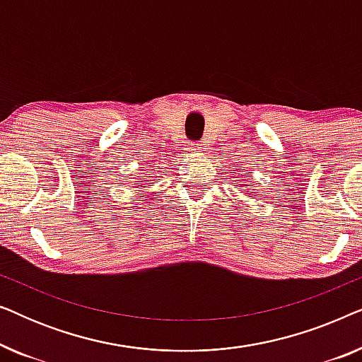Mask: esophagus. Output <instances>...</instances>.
<instances>
[{
  "instance_id": "1",
  "label": "esophagus",
  "mask_w": 362,
  "mask_h": 362,
  "mask_svg": "<svg viewBox=\"0 0 362 362\" xmlns=\"http://www.w3.org/2000/svg\"><path fill=\"white\" fill-rule=\"evenodd\" d=\"M201 150H202L201 143H191V145L187 146V151H191V153H197V151H201Z\"/></svg>"
}]
</instances>
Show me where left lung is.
Listing matches in <instances>:
<instances>
[{"instance_id":"8db88e82","label":"left lung","mask_w":362,"mask_h":362,"mask_svg":"<svg viewBox=\"0 0 362 362\" xmlns=\"http://www.w3.org/2000/svg\"><path fill=\"white\" fill-rule=\"evenodd\" d=\"M249 192H250V191H249Z\"/></svg>"}]
</instances>
